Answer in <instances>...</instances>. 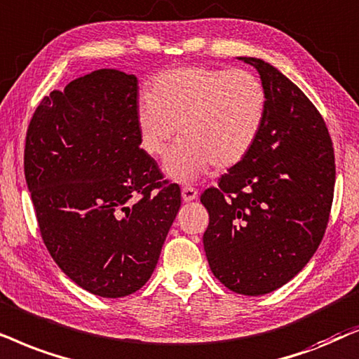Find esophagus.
Masks as SVG:
<instances>
[{"instance_id": "34e87169", "label": "esophagus", "mask_w": 359, "mask_h": 359, "mask_svg": "<svg viewBox=\"0 0 359 359\" xmlns=\"http://www.w3.org/2000/svg\"><path fill=\"white\" fill-rule=\"evenodd\" d=\"M197 195H198V192L192 187V185H185V187H182L184 202H192V200L197 198Z\"/></svg>"}]
</instances>
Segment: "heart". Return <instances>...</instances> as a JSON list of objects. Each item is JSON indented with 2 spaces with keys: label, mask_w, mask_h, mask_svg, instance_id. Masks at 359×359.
<instances>
[{
  "label": "heart",
  "mask_w": 359,
  "mask_h": 359,
  "mask_svg": "<svg viewBox=\"0 0 359 359\" xmlns=\"http://www.w3.org/2000/svg\"><path fill=\"white\" fill-rule=\"evenodd\" d=\"M267 111L264 83L252 72L180 67L154 79L137 107V128L147 154L165 156L177 128L180 141L165 161V174L179 182L212 164H240L255 147Z\"/></svg>",
  "instance_id": "heart-1"
}]
</instances>
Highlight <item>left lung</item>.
<instances>
[{
  "label": "left lung",
  "instance_id": "left-lung-1",
  "mask_svg": "<svg viewBox=\"0 0 359 359\" xmlns=\"http://www.w3.org/2000/svg\"><path fill=\"white\" fill-rule=\"evenodd\" d=\"M259 72L267 111L255 147L200 197L208 210L203 248L224 287L264 295L283 287L317 251L335 190V152L322 114L276 67Z\"/></svg>",
  "mask_w": 359,
  "mask_h": 359
}]
</instances>
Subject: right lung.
<instances>
[{
  "instance_id": "right-lung-1",
  "label": "right lung",
  "mask_w": 359,
  "mask_h": 359,
  "mask_svg": "<svg viewBox=\"0 0 359 359\" xmlns=\"http://www.w3.org/2000/svg\"><path fill=\"white\" fill-rule=\"evenodd\" d=\"M137 79L100 69L54 90L32 114L24 175L57 266L80 287L140 290L180 208V187L141 149Z\"/></svg>"
}]
</instances>
